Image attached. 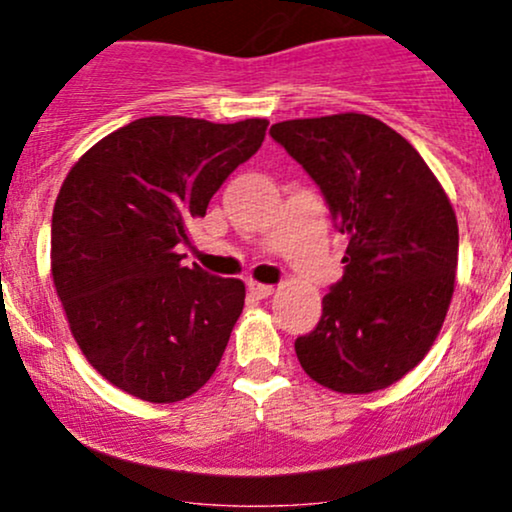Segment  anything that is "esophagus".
Listing matches in <instances>:
<instances>
[{
    "mask_svg": "<svg viewBox=\"0 0 512 512\" xmlns=\"http://www.w3.org/2000/svg\"><path fill=\"white\" fill-rule=\"evenodd\" d=\"M248 289H250V293L255 298H269L274 293V286H269V284H257V281H250L248 284Z\"/></svg>",
    "mask_w": 512,
    "mask_h": 512,
    "instance_id": "esophagus-1",
    "label": "esophagus"
}]
</instances>
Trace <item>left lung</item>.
Segmentation results:
<instances>
[{
    "label": "left lung",
    "instance_id": "8db88e82",
    "mask_svg": "<svg viewBox=\"0 0 512 512\" xmlns=\"http://www.w3.org/2000/svg\"><path fill=\"white\" fill-rule=\"evenodd\" d=\"M317 182L349 236L344 276L317 327L296 339L315 383L342 395L385 390L419 366L448 315L457 219L419 151L361 113L276 122L269 129Z\"/></svg>",
    "mask_w": 512,
    "mask_h": 512
}]
</instances>
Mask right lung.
Wrapping results in <instances>:
<instances>
[{
  "instance_id": "right-lung-1",
  "label": "right lung",
  "mask_w": 512,
  "mask_h": 512,
  "mask_svg": "<svg viewBox=\"0 0 512 512\" xmlns=\"http://www.w3.org/2000/svg\"><path fill=\"white\" fill-rule=\"evenodd\" d=\"M267 125L142 117L91 146L64 178L52 281L81 354L127 395L180 402L221 363L245 284L182 267L175 248L260 149Z\"/></svg>"
}]
</instances>
